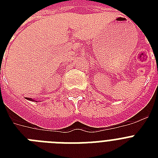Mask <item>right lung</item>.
Returning <instances> with one entry per match:
<instances>
[{
	"label": "right lung",
	"mask_w": 158,
	"mask_h": 158,
	"mask_svg": "<svg viewBox=\"0 0 158 158\" xmlns=\"http://www.w3.org/2000/svg\"><path fill=\"white\" fill-rule=\"evenodd\" d=\"M26 99H28V100H29V101H33V102H37V101H36V100H34V99L29 98H26Z\"/></svg>",
	"instance_id": "1"
}]
</instances>
